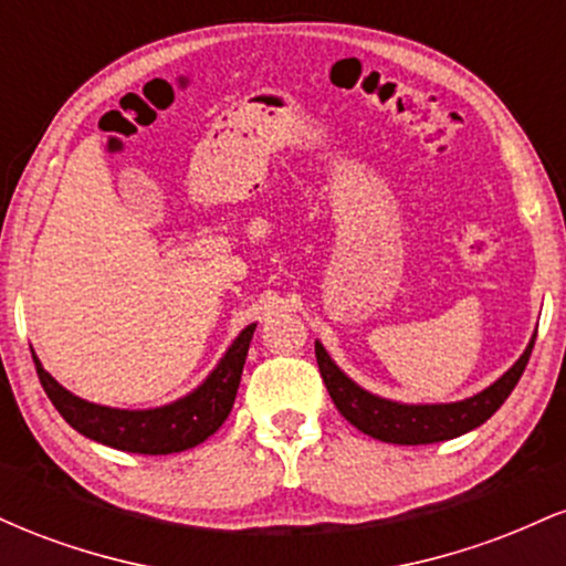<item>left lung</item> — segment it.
Listing matches in <instances>:
<instances>
[{"instance_id": "8db88e82", "label": "left lung", "mask_w": 566, "mask_h": 566, "mask_svg": "<svg viewBox=\"0 0 566 566\" xmlns=\"http://www.w3.org/2000/svg\"><path fill=\"white\" fill-rule=\"evenodd\" d=\"M532 346H535V340L530 343L522 359L503 378L484 388L482 394L471 396L465 401H454V405H399V401L367 394L365 388L356 386L354 380L346 378L335 367V361L329 359L322 343H316V361H319L322 380L329 396H333L337 412L350 426H356L367 437L388 441V444H433V441L454 439L486 423L516 388L530 361Z\"/></svg>"}]
</instances>
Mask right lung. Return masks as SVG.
I'll return each mask as SVG.
<instances>
[{
	"mask_svg": "<svg viewBox=\"0 0 566 566\" xmlns=\"http://www.w3.org/2000/svg\"><path fill=\"white\" fill-rule=\"evenodd\" d=\"M252 329H255V324L242 329V335L233 340V346L226 350L220 365L212 369L210 378L201 382L197 391L157 409H112L90 405L80 396L69 394L42 367L36 356L34 365L44 394L50 396V401L63 415V420L74 431H80L82 437L101 441V444L122 452L170 454L201 444L229 418L233 399H237L239 380H242Z\"/></svg>",
	"mask_w": 566,
	"mask_h": 566,
	"instance_id": "add662e5",
	"label": "right lung"
}]
</instances>
